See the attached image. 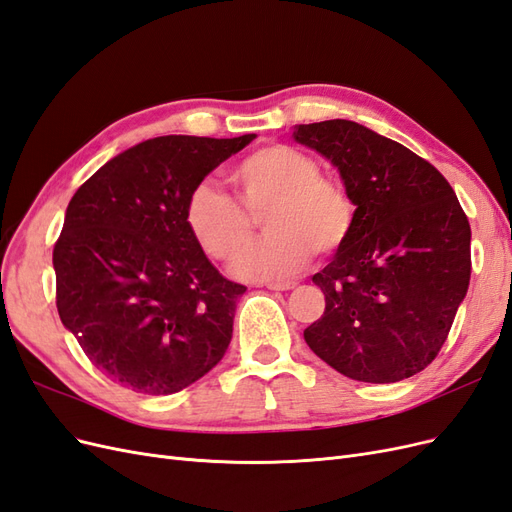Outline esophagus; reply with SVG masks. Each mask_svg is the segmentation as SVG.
<instances>
[{
	"instance_id": "obj_1",
	"label": "esophagus",
	"mask_w": 512,
	"mask_h": 512,
	"mask_svg": "<svg viewBox=\"0 0 512 512\" xmlns=\"http://www.w3.org/2000/svg\"><path fill=\"white\" fill-rule=\"evenodd\" d=\"M267 288L269 290H292V288H297V282H292V280H288V282H271V284H267Z\"/></svg>"
}]
</instances>
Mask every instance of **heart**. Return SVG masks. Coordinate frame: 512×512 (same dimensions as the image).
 <instances>
[{
    "mask_svg": "<svg viewBox=\"0 0 512 512\" xmlns=\"http://www.w3.org/2000/svg\"><path fill=\"white\" fill-rule=\"evenodd\" d=\"M243 207H265L267 237L232 262L247 282H280L299 273L314 256L342 250L354 226V205L344 185L320 177L318 162L290 145L273 143L245 156L232 168ZM185 226L207 256L230 260L250 239L252 222L220 188L200 183L185 203Z\"/></svg>",
    "mask_w": 512,
    "mask_h": 512,
    "instance_id": "heart-1",
    "label": "heart"
}]
</instances>
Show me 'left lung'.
<instances>
[{"label": "left lung", "instance_id": "obj_1", "mask_svg": "<svg viewBox=\"0 0 512 512\" xmlns=\"http://www.w3.org/2000/svg\"><path fill=\"white\" fill-rule=\"evenodd\" d=\"M342 177L354 226L312 282L324 314L303 337L352 380L389 384L436 359L470 286V224L448 181L427 160L361 123L294 126Z\"/></svg>", "mask_w": 512, "mask_h": 512}]
</instances>
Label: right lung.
I'll list each match as a JSON object with an SVG mask.
<instances>
[{
  "label": "right lung",
  "instance_id": "obj_1",
  "mask_svg": "<svg viewBox=\"0 0 512 512\" xmlns=\"http://www.w3.org/2000/svg\"><path fill=\"white\" fill-rule=\"evenodd\" d=\"M254 138H149L72 196L53 250L57 312L108 380L170 395L222 361L245 286L222 277L200 250L185 203Z\"/></svg>",
  "mask_w": 512,
  "mask_h": 512
}]
</instances>
